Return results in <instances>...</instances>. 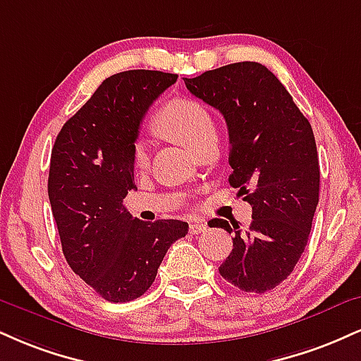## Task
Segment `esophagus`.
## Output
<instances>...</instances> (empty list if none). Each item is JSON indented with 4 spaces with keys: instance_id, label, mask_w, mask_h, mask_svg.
Listing matches in <instances>:
<instances>
[{
    "instance_id": "1",
    "label": "esophagus",
    "mask_w": 361,
    "mask_h": 361,
    "mask_svg": "<svg viewBox=\"0 0 361 361\" xmlns=\"http://www.w3.org/2000/svg\"><path fill=\"white\" fill-rule=\"evenodd\" d=\"M205 230H207L205 222H198V220H193V222H190V233H193V235L205 232Z\"/></svg>"
}]
</instances>
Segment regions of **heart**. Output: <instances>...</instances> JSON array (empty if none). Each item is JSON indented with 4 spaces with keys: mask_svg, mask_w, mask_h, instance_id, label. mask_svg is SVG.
<instances>
[{
    "mask_svg": "<svg viewBox=\"0 0 361 361\" xmlns=\"http://www.w3.org/2000/svg\"><path fill=\"white\" fill-rule=\"evenodd\" d=\"M154 128L188 147L192 153L215 137V123L202 104L193 99H176L156 116ZM149 161L146 142L134 146V166L145 168Z\"/></svg>",
    "mask_w": 361,
    "mask_h": 361,
    "instance_id": "b5f03b06",
    "label": "heart"
}]
</instances>
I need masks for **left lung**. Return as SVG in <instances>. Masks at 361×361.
<instances>
[{
  "label": "left lung",
  "instance_id": "8db88e82",
  "mask_svg": "<svg viewBox=\"0 0 361 361\" xmlns=\"http://www.w3.org/2000/svg\"><path fill=\"white\" fill-rule=\"evenodd\" d=\"M185 85L225 117L228 183L252 207L245 232L215 219L216 227L235 233L220 276L245 293H266L288 279L310 238L319 200L311 124L262 63H230L185 79Z\"/></svg>",
  "mask_w": 361,
  "mask_h": 361
}]
</instances>
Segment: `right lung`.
I'll use <instances>...</instances> for the list:
<instances>
[{
    "label": "right lung",
    "mask_w": 361,
    "mask_h": 361,
    "mask_svg": "<svg viewBox=\"0 0 361 361\" xmlns=\"http://www.w3.org/2000/svg\"><path fill=\"white\" fill-rule=\"evenodd\" d=\"M176 73L128 71L107 77L55 139L49 198L68 266L99 296L128 302L146 293L181 220L142 222L123 205L134 185V141L149 106Z\"/></svg>",
    "instance_id": "obj_1"
}]
</instances>
